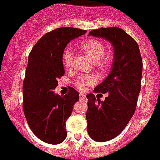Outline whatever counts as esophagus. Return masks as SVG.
Listing matches in <instances>:
<instances>
[{"label": "esophagus", "instance_id": "1", "mask_svg": "<svg viewBox=\"0 0 160 160\" xmlns=\"http://www.w3.org/2000/svg\"><path fill=\"white\" fill-rule=\"evenodd\" d=\"M79 98H80V100L81 101H86L87 100V98H86L85 95H83L82 93H80L79 94Z\"/></svg>", "mask_w": 160, "mask_h": 160}]
</instances>
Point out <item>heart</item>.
I'll return each instance as SVG.
<instances>
[{
    "instance_id": "heart-1",
    "label": "heart",
    "mask_w": 160,
    "mask_h": 160,
    "mask_svg": "<svg viewBox=\"0 0 160 160\" xmlns=\"http://www.w3.org/2000/svg\"><path fill=\"white\" fill-rule=\"evenodd\" d=\"M81 49L88 53L95 61V65L99 70L104 71L109 65V58L106 55V47L102 42L96 38L86 39L80 44ZM62 60L65 67L71 68L73 65L74 53L70 48H65L62 53ZM97 82V78L93 74H81L74 79V85L79 90H85L89 86Z\"/></svg>"
}]
</instances>
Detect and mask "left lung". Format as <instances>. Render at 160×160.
<instances>
[{
  "instance_id": "1",
  "label": "left lung",
  "mask_w": 160,
  "mask_h": 160,
  "mask_svg": "<svg viewBox=\"0 0 160 160\" xmlns=\"http://www.w3.org/2000/svg\"><path fill=\"white\" fill-rule=\"evenodd\" d=\"M89 34L106 38L114 50L111 72L94 89L108 96L101 101L94 94L86 96L88 133L94 140L104 142L118 136L135 112L143 63L137 42L121 28H101Z\"/></svg>"
}]
</instances>
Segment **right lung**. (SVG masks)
Returning a JSON list of instances; mask_svg holds the SVG:
<instances>
[{
  "mask_svg": "<svg viewBox=\"0 0 160 160\" xmlns=\"http://www.w3.org/2000/svg\"><path fill=\"white\" fill-rule=\"evenodd\" d=\"M85 30L60 28L43 35L28 57L23 82V110L28 125L39 140L59 144L67 136L66 121L79 94L70 87L64 96L55 95L58 79L64 75L62 53L71 39Z\"/></svg>",
  "mask_w": 160,
  "mask_h": 160,
  "instance_id": "1",
  "label": "right lung"
}]
</instances>
